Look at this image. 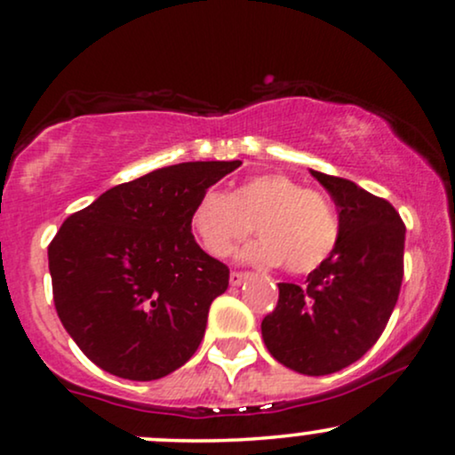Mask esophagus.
I'll list each match as a JSON object with an SVG mask.
<instances>
[{
  "instance_id": "1",
  "label": "esophagus",
  "mask_w": 455,
  "mask_h": 455,
  "mask_svg": "<svg viewBox=\"0 0 455 455\" xmlns=\"http://www.w3.org/2000/svg\"><path fill=\"white\" fill-rule=\"evenodd\" d=\"M248 277H250V273H245V271H231L228 282H231V286H239V283H243Z\"/></svg>"
}]
</instances>
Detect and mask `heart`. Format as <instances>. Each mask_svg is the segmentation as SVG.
Returning a JSON list of instances; mask_svg holds the SVG:
<instances>
[{"mask_svg": "<svg viewBox=\"0 0 455 455\" xmlns=\"http://www.w3.org/2000/svg\"><path fill=\"white\" fill-rule=\"evenodd\" d=\"M262 237L243 250L259 265H282L307 275L331 259L341 235L337 210L326 195L305 188L286 173H260L231 193L207 188L190 212V231L207 254H231L254 231Z\"/></svg>", "mask_w": 455, "mask_h": 455, "instance_id": "1", "label": "heart"}]
</instances>
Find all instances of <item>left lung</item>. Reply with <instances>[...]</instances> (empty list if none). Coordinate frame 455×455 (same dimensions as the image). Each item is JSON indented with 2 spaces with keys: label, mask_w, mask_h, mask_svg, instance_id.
<instances>
[{
  "label": "left lung",
  "mask_w": 455,
  "mask_h": 455,
  "mask_svg": "<svg viewBox=\"0 0 455 455\" xmlns=\"http://www.w3.org/2000/svg\"><path fill=\"white\" fill-rule=\"evenodd\" d=\"M311 175L335 201L339 243L305 286L280 283L277 307L260 328L277 363L317 377L363 358L384 332L403 283L404 222L392 204L349 180Z\"/></svg>",
  "instance_id": "left-lung-1"
}]
</instances>
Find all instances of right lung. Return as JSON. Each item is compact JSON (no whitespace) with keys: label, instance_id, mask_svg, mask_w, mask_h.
I'll return each instance as SVG.
<instances>
[{"label":"right lung","instance_id":"add662e5","mask_svg":"<svg viewBox=\"0 0 455 455\" xmlns=\"http://www.w3.org/2000/svg\"><path fill=\"white\" fill-rule=\"evenodd\" d=\"M242 161L163 167L114 186L71 213L48 245L59 320L89 360L133 381L193 358L228 267L190 233L204 190Z\"/></svg>","mask_w":455,"mask_h":455}]
</instances>
